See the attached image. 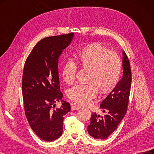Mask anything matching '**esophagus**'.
Returning <instances> with one entry per match:
<instances>
[{
    "mask_svg": "<svg viewBox=\"0 0 154 154\" xmlns=\"http://www.w3.org/2000/svg\"><path fill=\"white\" fill-rule=\"evenodd\" d=\"M80 108H81V106H78L76 104H72V106H71L72 110H76V109H79Z\"/></svg>",
    "mask_w": 154,
    "mask_h": 154,
    "instance_id": "1",
    "label": "esophagus"
}]
</instances>
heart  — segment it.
<instances>
[{"mask_svg": "<svg viewBox=\"0 0 154 154\" xmlns=\"http://www.w3.org/2000/svg\"><path fill=\"white\" fill-rule=\"evenodd\" d=\"M75 62L88 71L87 85H78L69 92V97L78 104L91 103L97 95L107 94L117 85L120 80L122 63L120 57L100 43H92L83 47L75 54ZM69 60L63 67V80L68 85L76 81L77 65Z\"/></svg>", "mask_w": 154, "mask_h": 154, "instance_id": "1", "label": "heart"}]
</instances>
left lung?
I'll use <instances>...</instances> for the list:
<instances>
[{
  "label": "left lung",
  "instance_id": "8db88e82",
  "mask_svg": "<svg viewBox=\"0 0 154 154\" xmlns=\"http://www.w3.org/2000/svg\"><path fill=\"white\" fill-rule=\"evenodd\" d=\"M123 77L117 85L100 103V108L106 113L100 116L92 114L91 124L88 126L90 136L95 139L105 140L117 129L125 115L129 100L132 74L130 62L123 51Z\"/></svg>",
  "mask_w": 154,
  "mask_h": 154
}]
</instances>
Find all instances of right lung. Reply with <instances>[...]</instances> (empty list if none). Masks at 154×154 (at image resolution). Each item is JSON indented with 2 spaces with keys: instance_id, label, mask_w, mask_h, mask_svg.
Wrapping results in <instances>:
<instances>
[{
  "instance_id": "1",
  "label": "right lung",
  "mask_w": 154,
  "mask_h": 154,
  "mask_svg": "<svg viewBox=\"0 0 154 154\" xmlns=\"http://www.w3.org/2000/svg\"><path fill=\"white\" fill-rule=\"evenodd\" d=\"M74 34L48 37L39 41L25 62L22 76V95L28 122L39 138L54 141L62 134L64 115L70 104L55 103L63 97L58 71L59 57L70 44Z\"/></svg>"
}]
</instances>
